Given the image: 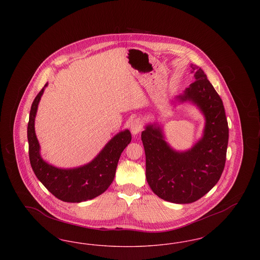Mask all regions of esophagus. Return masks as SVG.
<instances>
[{
  "instance_id": "obj_1",
  "label": "esophagus",
  "mask_w": 260,
  "mask_h": 260,
  "mask_svg": "<svg viewBox=\"0 0 260 260\" xmlns=\"http://www.w3.org/2000/svg\"><path fill=\"white\" fill-rule=\"evenodd\" d=\"M141 128H142V123L139 119H135L131 123V132H132L133 136H137L140 133Z\"/></svg>"
}]
</instances>
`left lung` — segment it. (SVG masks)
Instances as JSON below:
<instances>
[{"label": "left lung", "mask_w": 260, "mask_h": 260, "mask_svg": "<svg viewBox=\"0 0 260 260\" xmlns=\"http://www.w3.org/2000/svg\"><path fill=\"white\" fill-rule=\"evenodd\" d=\"M191 68L196 81L175 100L194 104L204 115L203 136L192 148L177 151L157 123L147 124L141 134L149 186L158 197L175 204L193 203L218 182L229 138L222 100L205 72L193 64Z\"/></svg>", "instance_id": "8db88e82"}]
</instances>
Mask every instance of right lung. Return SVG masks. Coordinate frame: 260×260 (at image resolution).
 Listing matches in <instances>:
<instances>
[{"mask_svg": "<svg viewBox=\"0 0 260 260\" xmlns=\"http://www.w3.org/2000/svg\"><path fill=\"white\" fill-rule=\"evenodd\" d=\"M48 83L34 99L27 127L29 159L38 179L56 198L67 203H81L101 195L111 185L118 161L124 149L129 144L132 135L128 129L113 136L98 156L84 166L73 169L56 168L45 161L40 153L35 133L38 105Z\"/></svg>", "mask_w": 260, "mask_h": 260, "instance_id": "obj_1", "label": "right lung"}]
</instances>
